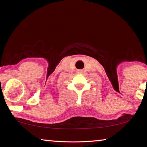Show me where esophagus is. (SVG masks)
<instances>
[{
  "label": "esophagus",
  "instance_id": "esophagus-1",
  "mask_svg": "<svg viewBox=\"0 0 147 147\" xmlns=\"http://www.w3.org/2000/svg\"><path fill=\"white\" fill-rule=\"evenodd\" d=\"M77 73H82V70H80V69L77 70Z\"/></svg>",
  "mask_w": 147,
  "mask_h": 147
}]
</instances>
